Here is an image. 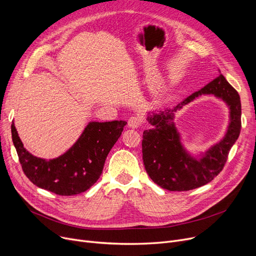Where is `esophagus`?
Segmentation results:
<instances>
[{
	"label": "esophagus",
	"instance_id": "obj_1",
	"mask_svg": "<svg viewBox=\"0 0 256 256\" xmlns=\"http://www.w3.org/2000/svg\"><path fill=\"white\" fill-rule=\"evenodd\" d=\"M142 124V119L139 115H134L128 119V126L132 128H138Z\"/></svg>",
	"mask_w": 256,
	"mask_h": 256
}]
</instances>
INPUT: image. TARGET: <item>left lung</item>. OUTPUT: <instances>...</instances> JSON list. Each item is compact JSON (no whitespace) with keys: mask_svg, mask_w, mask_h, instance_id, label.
Segmentation results:
<instances>
[{"mask_svg":"<svg viewBox=\"0 0 256 256\" xmlns=\"http://www.w3.org/2000/svg\"><path fill=\"white\" fill-rule=\"evenodd\" d=\"M202 95H214L230 110V121L224 138L204 152L193 154L186 148L176 126L175 113ZM240 100L236 89L219 76L204 88L192 93L173 109L147 112L146 120L152 126L143 132V163L150 178L169 191H189L204 186L223 169L232 145L240 132Z\"/></svg>","mask_w":256,"mask_h":256,"instance_id":"left-lung-1","label":"left lung"}]
</instances>
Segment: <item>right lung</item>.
<instances>
[{"mask_svg":"<svg viewBox=\"0 0 256 256\" xmlns=\"http://www.w3.org/2000/svg\"><path fill=\"white\" fill-rule=\"evenodd\" d=\"M126 121H90L70 148L55 158H38L26 150L12 121V141L24 174L35 186L61 196L83 193L98 182L104 160Z\"/></svg>","mask_w":256,"mask_h":256,"instance_id":"1","label":"right lung"}]
</instances>
